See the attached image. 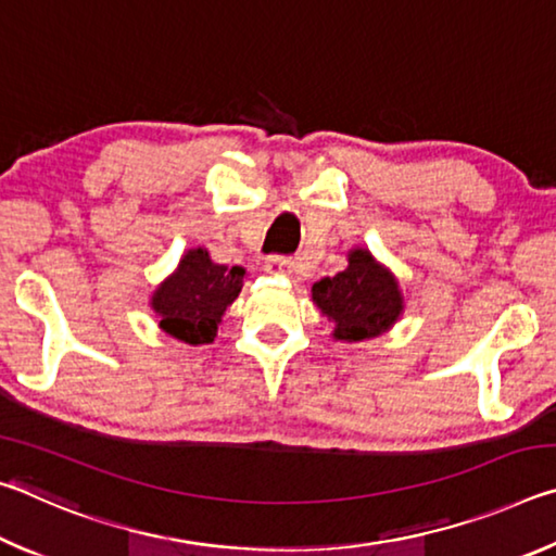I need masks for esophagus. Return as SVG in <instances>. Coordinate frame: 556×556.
<instances>
[{
    "label": "esophagus",
    "mask_w": 556,
    "mask_h": 556,
    "mask_svg": "<svg viewBox=\"0 0 556 556\" xmlns=\"http://www.w3.org/2000/svg\"><path fill=\"white\" fill-rule=\"evenodd\" d=\"M265 271H269V275H291L294 271V260L287 255H271L265 262Z\"/></svg>",
    "instance_id": "obj_1"
}]
</instances>
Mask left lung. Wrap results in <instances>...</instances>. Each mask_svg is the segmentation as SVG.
Here are the masks:
<instances>
[{
  "label": "left lung",
  "mask_w": 556,
  "mask_h": 556,
  "mask_svg": "<svg viewBox=\"0 0 556 556\" xmlns=\"http://www.w3.org/2000/svg\"><path fill=\"white\" fill-rule=\"evenodd\" d=\"M314 301L331 321L338 341H365L397 321L402 296L397 281L372 260L368 250H355L348 257V269L336 277L316 281Z\"/></svg>",
  "instance_id": "1"
}]
</instances>
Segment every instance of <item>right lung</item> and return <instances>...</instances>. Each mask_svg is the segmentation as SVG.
Listing matches in <instances>:
<instances>
[{"mask_svg": "<svg viewBox=\"0 0 556 556\" xmlns=\"http://www.w3.org/2000/svg\"><path fill=\"white\" fill-rule=\"evenodd\" d=\"M242 275V267L215 265L205 250H191L176 275L154 291L159 326L184 343H213L220 316L240 294Z\"/></svg>", "mask_w": 556, "mask_h": 556, "instance_id": "obj_1", "label": "right lung"}]
</instances>
